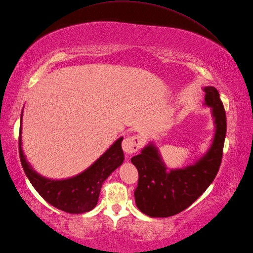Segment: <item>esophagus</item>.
I'll return each instance as SVG.
<instances>
[{
  "label": "esophagus",
  "mask_w": 253,
  "mask_h": 253,
  "mask_svg": "<svg viewBox=\"0 0 253 253\" xmlns=\"http://www.w3.org/2000/svg\"><path fill=\"white\" fill-rule=\"evenodd\" d=\"M140 147V139L136 136H127L122 141V149L126 153L132 155L138 151Z\"/></svg>",
  "instance_id": "esophagus-1"
}]
</instances>
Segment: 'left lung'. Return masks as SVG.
Returning a JSON list of instances; mask_svg holds the SVG:
<instances>
[{
    "mask_svg": "<svg viewBox=\"0 0 253 253\" xmlns=\"http://www.w3.org/2000/svg\"><path fill=\"white\" fill-rule=\"evenodd\" d=\"M205 105L212 108L215 132L212 144L199 161L184 169H166L153 144L131 159L138 170L135 203L141 212L166 218L181 212L205 192L217 176L222 161L226 134V115L218 90L205 87Z\"/></svg>",
    "mask_w": 253,
    "mask_h": 253,
    "instance_id": "obj_1",
    "label": "left lung"
}]
</instances>
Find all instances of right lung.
Listing matches in <instances>:
<instances>
[{"label":"right lung","instance_id":"1","mask_svg":"<svg viewBox=\"0 0 253 253\" xmlns=\"http://www.w3.org/2000/svg\"><path fill=\"white\" fill-rule=\"evenodd\" d=\"M122 139L123 137L117 139L108 150L82 174L69 179L51 180L39 175L27 162L21 148L20 127V161L30 182L47 203L65 212L84 213L96 206L103 182L125 160L121 148Z\"/></svg>","mask_w":253,"mask_h":253}]
</instances>
